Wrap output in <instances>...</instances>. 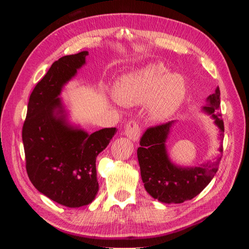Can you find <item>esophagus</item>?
Wrapping results in <instances>:
<instances>
[{
  "instance_id": "1",
  "label": "esophagus",
  "mask_w": 249,
  "mask_h": 249,
  "mask_svg": "<svg viewBox=\"0 0 249 249\" xmlns=\"http://www.w3.org/2000/svg\"><path fill=\"white\" fill-rule=\"evenodd\" d=\"M140 129H141V127H140L139 123L137 122V120L130 119L125 124V135L131 140L136 141L139 138Z\"/></svg>"
}]
</instances>
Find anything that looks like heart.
Segmentation results:
<instances>
[{
  "label": "heart",
  "mask_w": 249,
  "mask_h": 249,
  "mask_svg": "<svg viewBox=\"0 0 249 249\" xmlns=\"http://www.w3.org/2000/svg\"><path fill=\"white\" fill-rule=\"evenodd\" d=\"M186 83L182 76L169 74L161 63L148 64L142 70L120 78L115 84L116 100L124 105L150 102V113L157 119L170 116L182 104Z\"/></svg>",
  "instance_id": "1"
}]
</instances>
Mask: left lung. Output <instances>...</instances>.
I'll list each match as a JSON object with an SVG mask.
<instances>
[{
  "label": "left lung",
  "mask_w": 249,
  "mask_h": 249,
  "mask_svg": "<svg viewBox=\"0 0 249 249\" xmlns=\"http://www.w3.org/2000/svg\"><path fill=\"white\" fill-rule=\"evenodd\" d=\"M220 90L208 97V105L203 110L212 114L215 124L220 129V153L223 152L224 124L220 119ZM173 122L148 126L140 138L137 149L142 182L145 190L158 200L166 203H182L198 195L211 179L214 178L219 166L221 156L217 162L202 167L180 168L173 165L166 154L165 140Z\"/></svg>",
  "instance_id": "left-lung-1"
}]
</instances>
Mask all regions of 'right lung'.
<instances>
[{
  "label": "right lung",
  "mask_w": 249,
  "mask_h": 249,
  "mask_svg": "<svg viewBox=\"0 0 249 249\" xmlns=\"http://www.w3.org/2000/svg\"><path fill=\"white\" fill-rule=\"evenodd\" d=\"M87 55L84 51L52 64L30 95L21 132L31 183L52 200L70 208L86 206L94 199L100 188L96 157L116 133L115 127H106L87 134L65 124L58 95Z\"/></svg>",
  "instance_id": "add662e5"
}]
</instances>
